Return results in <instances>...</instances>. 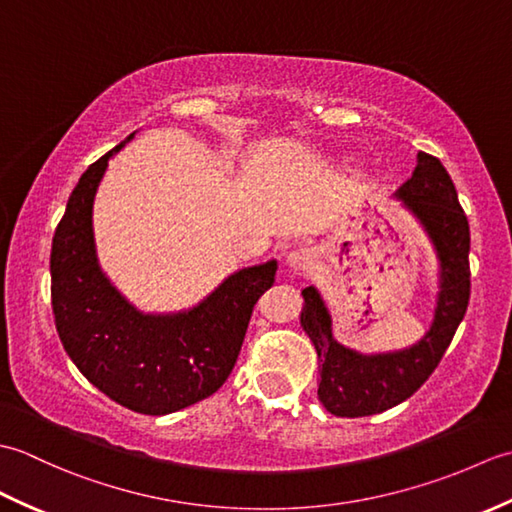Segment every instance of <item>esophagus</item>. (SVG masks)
<instances>
[{
    "label": "esophagus",
    "instance_id": "34e87169",
    "mask_svg": "<svg viewBox=\"0 0 512 512\" xmlns=\"http://www.w3.org/2000/svg\"><path fill=\"white\" fill-rule=\"evenodd\" d=\"M288 264L292 268H299V270H310L314 266V255L310 253L308 248H295L288 253Z\"/></svg>",
    "mask_w": 512,
    "mask_h": 512
}]
</instances>
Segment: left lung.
<instances>
[{
  "instance_id": "left-lung-1",
  "label": "left lung",
  "mask_w": 512,
  "mask_h": 512,
  "mask_svg": "<svg viewBox=\"0 0 512 512\" xmlns=\"http://www.w3.org/2000/svg\"><path fill=\"white\" fill-rule=\"evenodd\" d=\"M407 209L427 228L440 257V295L431 330L396 354L363 356L332 336V319L317 288L301 292V325L319 354V400L339 418H361L400 405L427 383L453 341L471 299V231L458 191L442 162L420 151L411 178L398 189Z\"/></svg>"
}]
</instances>
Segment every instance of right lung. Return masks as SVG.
<instances>
[{"label": "right lung", "instance_id": "add662e5", "mask_svg": "<svg viewBox=\"0 0 512 512\" xmlns=\"http://www.w3.org/2000/svg\"><path fill=\"white\" fill-rule=\"evenodd\" d=\"M127 140L83 173L54 231L52 312L65 352L94 387L127 409L165 416L209 398L231 376L277 262L239 270L189 312L154 317L129 306L101 273L92 233L96 187Z\"/></svg>", "mask_w": 512, "mask_h": 512}]
</instances>
